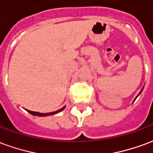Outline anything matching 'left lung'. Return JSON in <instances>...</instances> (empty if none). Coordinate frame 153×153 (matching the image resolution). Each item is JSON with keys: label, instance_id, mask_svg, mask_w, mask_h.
I'll list each match as a JSON object with an SVG mask.
<instances>
[{"label": "left lung", "instance_id": "8db88e82", "mask_svg": "<svg viewBox=\"0 0 153 153\" xmlns=\"http://www.w3.org/2000/svg\"><path fill=\"white\" fill-rule=\"evenodd\" d=\"M141 92H142V91H141ZM141 92H140V93H141Z\"/></svg>", "mask_w": 153, "mask_h": 153}]
</instances>
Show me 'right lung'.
<instances>
[{
    "instance_id": "add662e5",
    "label": "right lung",
    "mask_w": 153,
    "mask_h": 153,
    "mask_svg": "<svg viewBox=\"0 0 153 153\" xmlns=\"http://www.w3.org/2000/svg\"><path fill=\"white\" fill-rule=\"evenodd\" d=\"M64 108H65V107H63V108H61V109L60 110H58V111H54V112H50V113H39V112H36V111H28V110H27V111H28V112L30 113L31 115H38V116H46V115H54V114H56V113L61 111Z\"/></svg>"
}]
</instances>
